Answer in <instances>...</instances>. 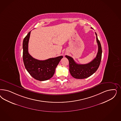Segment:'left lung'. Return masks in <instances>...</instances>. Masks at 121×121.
<instances>
[{"mask_svg":"<svg viewBox=\"0 0 121 121\" xmlns=\"http://www.w3.org/2000/svg\"><path fill=\"white\" fill-rule=\"evenodd\" d=\"M95 34L98 43V52L96 57L92 61L84 65L78 64L74 61L72 57L67 55L65 56V57L69 61L70 74L74 78L76 79L87 78L94 74L100 65L101 61L102 49L101 43L98 39L97 34L96 32Z\"/></svg>","mask_w":121,"mask_h":121,"instance_id":"left-lung-1","label":"left lung"}]
</instances>
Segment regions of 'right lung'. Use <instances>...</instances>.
Wrapping results in <instances>:
<instances>
[{"label":"right lung","instance_id":"right-lung-1","mask_svg":"<svg viewBox=\"0 0 121 121\" xmlns=\"http://www.w3.org/2000/svg\"><path fill=\"white\" fill-rule=\"evenodd\" d=\"M31 31L24 38L23 43V58L25 67L32 78L39 81H46L54 74L55 69L63 56H59L44 60L32 57L29 54L28 44Z\"/></svg>","mask_w":121,"mask_h":121}]
</instances>
